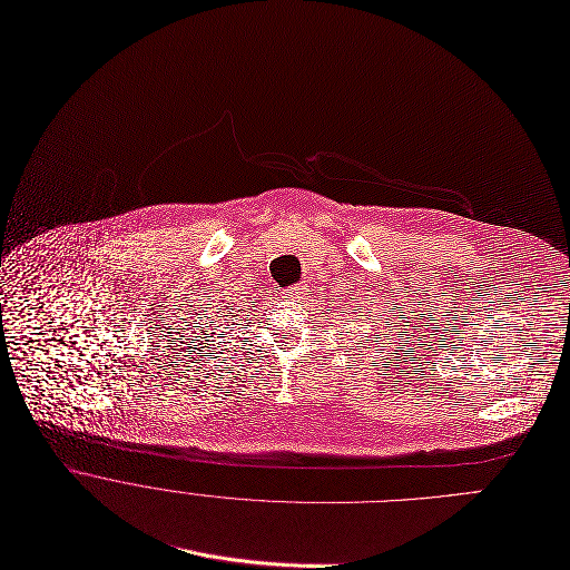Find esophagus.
<instances>
[{"label": "esophagus", "instance_id": "esophagus-1", "mask_svg": "<svg viewBox=\"0 0 570 570\" xmlns=\"http://www.w3.org/2000/svg\"><path fill=\"white\" fill-rule=\"evenodd\" d=\"M306 286L304 284H293V286H288L286 291H284V295L286 297H291V299H304L306 297Z\"/></svg>", "mask_w": 570, "mask_h": 570}]
</instances>
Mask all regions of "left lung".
I'll use <instances>...</instances> for the list:
<instances>
[{"label":"left lung","instance_id":"8db88e82","mask_svg":"<svg viewBox=\"0 0 570 570\" xmlns=\"http://www.w3.org/2000/svg\"><path fill=\"white\" fill-rule=\"evenodd\" d=\"M374 340H381V335H379V333H374V335H370V337H367V342H374ZM392 354H396V352H392Z\"/></svg>","mask_w":570,"mask_h":570}]
</instances>
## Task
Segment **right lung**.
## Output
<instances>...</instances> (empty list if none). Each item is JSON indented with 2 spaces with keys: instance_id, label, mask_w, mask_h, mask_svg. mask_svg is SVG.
<instances>
[{
  "instance_id": "add662e5",
  "label": "right lung",
  "mask_w": 570,
  "mask_h": 570,
  "mask_svg": "<svg viewBox=\"0 0 570 570\" xmlns=\"http://www.w3.org/2000/svg\"><path fill=\"white\" fill-rule=\"evenodd\" d=\"M230 311H233V308H230ZM230 311H227V315L223 313V320H218V326H235V317H237V315H233ZM246 322H248V320H246ZM218 326H216V328H218Z\"/></svg>"
}]
</instances>
